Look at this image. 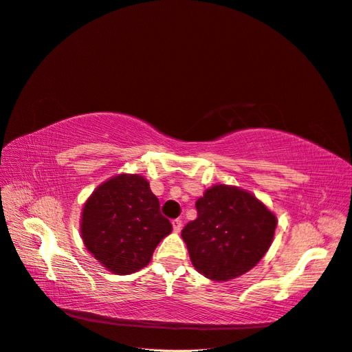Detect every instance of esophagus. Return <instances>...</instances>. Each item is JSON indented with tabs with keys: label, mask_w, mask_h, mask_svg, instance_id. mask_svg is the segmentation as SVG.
I'll list each match as a JSON object with an SVG mask.
<instances>
[{
	"label": "esophagus",
	"mask_w": 352,
	"mask_h": 352,
	"mask_svg": "<svg viewBox=\"0 0 352 352\" xmlns=\"http://www.w3.org/2000/svg\"><path fill=\"white\" fill-rule=\"evenodd\" d=\"M173 228H174L175 232H179L181 228H183V221H181V219H174L173 221Z\"/></svg>",
	"instance_id": "1"
}]
</instances>
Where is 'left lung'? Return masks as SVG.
<instances>
[{
  "label": "left lung",
  "mask_w": 352,
  "mask_h": 352,
  "mask_svg": "<svg viewBox=\"0 0 352 352\" xmlns=\"http://www.w3.org/2000/svg\"><path fill=\"white\" fill-rule=\"evenodd\" d=\"M197 218L181 231L195 269L212 280H230L253 269L269 250L276 214L244 188L209 187L196 201Z\"/></svg>",
  "instance_id": "left-lung-1"
}]
</instances>
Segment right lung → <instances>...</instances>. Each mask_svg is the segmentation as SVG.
<instances>
[{
  "instance_id": "right-lung-1",
  "label": "right lung",
  "mask_w": 352,
  "mask_h": 352,
  "mask_svg": "<svg viewBox=\"0 0 352 352\" xmlns=\"http://www.w3.org/2000/svg\"><path fill=\"white\" fill-rule=\"evenodd\" d=\"M173 225L160 212L149 181L139 174H118L87 197L80 235L87 252L117 275H130L151 262L156 245Z\"/></svg>"
}]
</instances>
